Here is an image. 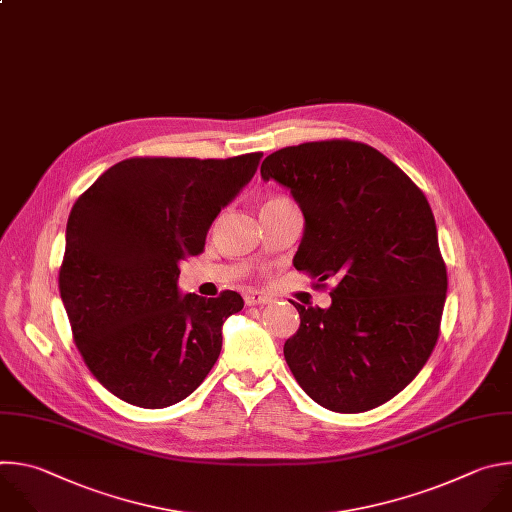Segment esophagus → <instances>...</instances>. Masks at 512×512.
<instances>
[{"label": "esophagus", "instance_id": "1", "mask_svg": "<svg viewBox=\"0 0 512 512\" xmlns=\"http://www.w3.org/2000/svg\"><path fill=\"white\" fill-rule=\"evenodd\" d=\"M244 300H246V304H248V306H254V304H268L272 298H270L268 294H264V292L252 290V292H246Z\"/></svg>", "mask_w": 512, "mask_h": 512}]
</instances>
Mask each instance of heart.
Here are the masks:
<instances>
[{
    "mask_svg": "<svg viewBox=\"0 0 512 512\" xmlns=\"http://www.w3.org/2000/svg\"><path fill=\"white\" fill-rule=\"evenodd\" d=\"M274 201H278V199H274Z\"/></svg>",
    "mask_w": 512,
    "mask_h": 512,
    "instance_id": "1",
    "label": "heart"
}]
</instances>
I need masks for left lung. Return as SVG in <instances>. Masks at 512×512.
<instances>
[{
	"instance_id": "1",
	"label": "left lung",
	"mask_w": 512,
	"mask_h": 512,
	"mask_svg": "<svg viewBox=\"0 0 512 512\" xmlns=\"http://www.w3.org/2000/svg\"><path fill=\"white\" fill-rule=\"evenodd\" d=\"M260 175L290 189L304 216L294 268L337 282L327 309L294 302L300 327L284 359L327 410H373L438 341L448 276L430 203L393 161L353 141L284 147Z\"/></svg>"
}]
</instances>
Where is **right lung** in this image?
Masks as SVG:
<instances>
[{
	"label": "right lung",
	"mask_w": 512,
	"mask_h": 512,
	"mask_svg": "<svg viewBox=\"0 0 512 512\" xmlns=\"http://www.w3.org/2000/svg\"><path fill=\"white\" fill-rule=\"evenodd\" d=\"M260 159H127L76 199L60 296L84 363L119 399L147 410L173 405L218 361L222 327L244 300L234 290L183 294L179 264L203 250Z\"/></svg>",
	"instance_id": "right-lung-1"
}]
</instances>
